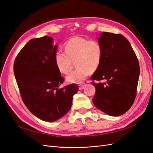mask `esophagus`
Returning <instances> with one entry per match:
<instances>
[{
  "label": "esophagus",
  "mask_w": 153,
  "mask_h": 153,
  "mask_svg": "<svg viewBox=\"0 0 153 153\" xmlns=\"http://www.w3.org/2000/svg\"><path fill=\"white\" fill-rule=\"evenodd\" d=\"M84 87H85V85H79V89H80V90H82V89L84 88Z\"/></svg>",
  "instance_id": "1"
}]
</instances>
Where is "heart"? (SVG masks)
I'll return each mask as SVG.
<instances>
[{"instance_id":"b5f03b06","label":"heart","mask_w":153,"mask_h":153,"mask_svg":"<svg viewBox=\"0 0 153 153\" xmlns=\"http://www.w3.org/2000/svg\"><path fill=\"white\" fill-rule=\"evenodd\" d=\"M64 52L58 51L55 54V63L58 71L68 74L75 62L77 69L66 76L70 83H82L91 72L96 71L101 65L103 50L101 44L97 40L75 36L65 45Z\"/></svg>"}]
</instances>
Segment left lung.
I'll return each mask as SVG.
<instances>
[{
    "mask_svg": "<svg viewBox=\"0 0 153 153\" xmlns=\"http://www.w3.org/2000/svg\"><path fill=\"white\" fill-rule=\"evenodd\" d=\"M98 41L103 50L101 65L92 76L96 87L92 102L106 114L117 117L132 106L137 94L140 68L128 40L121 34L101 33ZM103 81V82L101 81Z\"/></svg>",
    "mask_w": 153,
    "mask_h": 153,
    "instance_id": "8db88e82",
    "label": "left lung"
}]
</instances>
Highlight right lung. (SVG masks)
<instances>
[{
    "instance_id": "add662e5",
    "label": "right lung",
    "mask_w": 153,
    "mask_h": 153,
    "mask_svg": "<svg viewBox=\"0 0 153 153\" xmlns=\"http://www.w3.org/2000/svg\"><path fill=\"white\" fill-rule=\"evenodd\" d=\"M50 36L30 40L20 51L14 63V73L21 96L30 111L39 119L52 122L71 108L75 83L59 88L64 78L57 70V46Z\"/></svg>"
}]
</instances>
